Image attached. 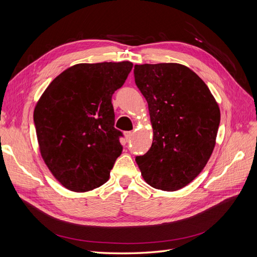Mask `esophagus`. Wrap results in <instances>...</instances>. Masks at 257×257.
<instances>
[{
  "instance_id": "esophagus-1",
  "label": "esophagus",
  "mask_w": 257,
  "mask_h": 257,
  "mask_svg": "<svg viewBox=\"0 0 257 257\" xmlns=\"http://www.w3.org/2000/svg\"><path fill=\"white\" fill-rule=\"evenodd\" d=\"M124 136H125L126 141H130L132 136H133V132H124Z\"/></svg>"
}]
</instances>
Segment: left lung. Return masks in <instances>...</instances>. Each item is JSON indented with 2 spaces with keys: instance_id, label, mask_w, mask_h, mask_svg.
I'll return each instance as SVG.
<instances>
[{
  "instance_id": "left-lung-1",
  "label": "left lung",
  "mask_w": 257,
  "mask_h": 257,
  "mask_svg": "<svg viewBox=\"0 0 257 257\" xmlns=\"http://www.w3.org/2000/svg\"><path fill=\"white\" fill-rule=\"evenodd\" d=\"M134 76L153 128L151 148L135 161L152 188L180 190L211 157L221 119L219 105L200 77L182 64L135 65Z\"/></svg>"
}]
</instances>
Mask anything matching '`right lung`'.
<instances>
[{"instance_id":"add662e5","label":"right lung","mask_w":257,"mask_h":257,"mask_svg":"<svg viewBox=\"0 0 257 257\" xmlns=\"http://www.w3.org/2000/svg\"><path fill=\"white\" fill-rule=\"evenodd\" d=\"M133 63L103 62L68 67L54 78L34 109L41 155L69 191L88 192L106 183L122 153L111 97Z\"/></svg>"}]
</instances>
